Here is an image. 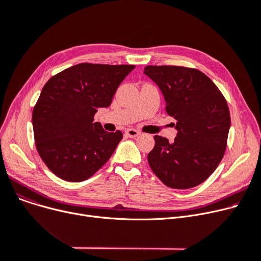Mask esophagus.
<instances>
[{
    "mask_svg": "<svg viewBox=\"0 0 261 261\" xmlns=\"http://www.w3.org/2000/svg\"><path fill=\"white\" fill-rule=\"evenodd\" d=\"M126 134L129 136V138H136V136L140 135V132L135 129H127Z\"/></svg>",
    "mask_w": 261,
    "mask_h": 261,
    "instance_id": "34e87169",
    "label": "esophagus"
}]
</instances>
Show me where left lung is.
Returning <instances> with one entry per match:
<instances>
[{"instance_id":"left-lung-1","label":"left lung","mask_w":261,"mask_h":261,"mask_svg":"<svg viewBox=\"0 0 261 261\" xmlns=\"http://www.w3.org/2000/svg\"><path fill=\"white\" fill-rule=\"evenodd\" d=\"M144 73L161 89L177 130L173 143L154 136L149 166L168 187L198 186L216 170L225 152L230 116L224 96L196 68L148 65Z\"/></svg>"}]
</instances>
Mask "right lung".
Returning a JSON list of instances; mask_svg holds the SVG:
<instances>
[{
	"label": "right lung",
	"mask_w": 261,
	"mask_h": 261,
	"mask_svg": "<svg viewBox=\"0 0 261 261\" xmlns=\"http://www.w3.org/2000/svg\"><path fill=\"white\" fill-rule=\"evenodd\" d=\"M135 65L79 63L53 76L33 110L38 153L60 179L81 182L98 171L122 139L93 122Z\"/></svg>",
	"instance_id": "1"
}]
</instances>
